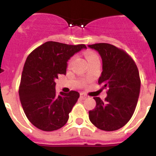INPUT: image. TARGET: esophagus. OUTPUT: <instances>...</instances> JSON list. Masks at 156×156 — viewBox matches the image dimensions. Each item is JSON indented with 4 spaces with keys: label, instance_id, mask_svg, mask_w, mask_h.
Masks as SVG:
<instances>
[{
    "label": "esophagus",
    "instance_id": "esophagus-1",
    "mask_svg": "<svg viewBox=\"0 0 156 156\" xmlns=\"http://www.w3.org/2000/svg\"><path fill=\"white\" fill-rule=\"evenodd\" d=\"M80 98L82 99H85V98H87V95L86 94H84V93H80Z\"/></svg>",
    "mask_w": 156,
    "mask_h": 156
}]
</instances>
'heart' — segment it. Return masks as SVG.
I'll return each mask as SVG.
<instances>
[{"label": "heart", "instance_id": "obj_1", "mask_svg": "<svg viewBox=\"0 0 156 156\" xmlns=\"http://www.w3.org/2000/svg\"><path fill=\"white\" fill-rule=\"evenodd\" d=\"M85 57H86L87 62H89V61H90V60H92L93 58H94L98 57V56L97 55H96V54H95L94 52H93V51H87L86 54H85ZM73 60H74L73 57L69 59V63H68L69 66H70V65L73 63Z\"/></svg>", "mask_w": 156, "mask_h": 156}]
</instances>
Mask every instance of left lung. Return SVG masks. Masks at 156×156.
Masks as SVG:
<instances>
[{"mask_svg":"<svg viewBox=\"0 0 156 156\" xmlns=\"http://www.w3.org/2000/svg\"><path fill=\"white\" fill-rule=\"evenodd\" d=\"M102 59V73L98 83L108 88L103 101L94 97L96 106L89 111L90 122L98 129L113 131L126 124L133 115L138 101L140 80L132 58L120 48L106 43L88 45Z\"/></svg>","mask_w":156,"mask_h":156,"instance_id":"obj_1","label":"left lung"}]
</instances>
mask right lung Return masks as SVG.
Here are the masks:
<instances>
[{
    "label": "right lung",
    "mask_w": 156,
    "mask_h": 156,
    "mask_svg": "<svg viewBox=\"0 0 156 156\" xmlns=\"http://www.w3.org/2000/svg\"><path fill=\"white\" fill-rule=\"evenodd\" d=\"M84 44L69 45L48 41L27 57L22 73L19 94L23 111L31 122L44 131L62 127L80 97L75 90L56 94L55 80L66 73L67 62Z\"/></svg>",
    "instance_id": "1"
}]
</instances>
